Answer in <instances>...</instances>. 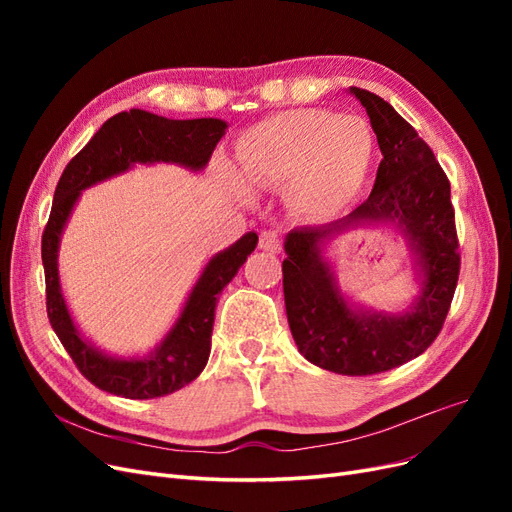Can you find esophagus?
Wrapping results in <instances>:
<instances>
[{"label": "esophagus", "instance_id": "1", "mask_svg": "<svg viewBox=\"0 0 512 512\" xmlns=\"http://www.w3.org/2000/svg\"><path fill=\"white\" fill-rule=\"evenodd\" d=\"M282 230L277 228H269L260 235V250L265 252H271V254H277L282 250Z\"/></svg>", "mask_w": 512, "mask_h": 512}]
</instances>
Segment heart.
Returning <instances> with one entry per match:
<instances>
[{"label": "heart", "mask_w": 512, "mask_h": 512, "mask_svg": "<svg viewBox=\"0 0 512 512\" xmlns=\"http://www.w3.org/2000/svg\"><path fill=\"white\" fill-rule=\"evenodd\" d=\"M374 156L369 126L359 117L303 108L243 132L237 164L254 188H284L303 213L344 209L365 181Z\"/></svg>", "instance_id": "1"}]
</instances>
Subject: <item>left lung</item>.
Instances as JSON below:
<instances>
[{
  "label": "left lung",
  "instance_id": "obj_1",
  "mask_svg": "<svg viewBox=\"0 0 512 512\" xmlns=\"http://www.w3.org/2000/svg\"><path fill=\"white\" fill-rule=\"evenodd\" d=\"M378 136L382 162L374 190L344 224L294 228L282 262L284 301L294 342L309 363L344 376H371L423 354L440 335L459 280V239L451 183L431 147L395 108L352 87ZM397 219L424 269V294L410 315L356 313L338 294L319 245L350 221Z\"/></svg>",
  "mask_w": 512,
  "mask_h": 512
}]
</instances>
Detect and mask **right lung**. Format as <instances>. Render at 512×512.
I'll return each mask as SVG.
<instances>
[{
	"instance_id": "add662e5",
	"label": "right lung",
	"mask_w": 512,
	"mask_h": 512,
	"mask_svg": "<svg viewBox=\"0 0 512 512\" xmlns=\"http://www.w3.org/2000/svg\"><path fill=\"white\" fill-rule=\"evenodd\" d=\"M220 119H164L132 108L108 119L94 138L76 153L61 175L49 222L42 232V265L46 282V314L61 346L81 374L98 389L128 399L164 397L190 384L205 369L211 352V331L220 292L237 275L258 243L256 232L215 256L200 275L177 327L149 359H108L83 342L74 329L59 290L57 247L68 215L81 190L113 177L134 162H177L203 168L224 136Z\"/></svg>"
}]
</instances>
